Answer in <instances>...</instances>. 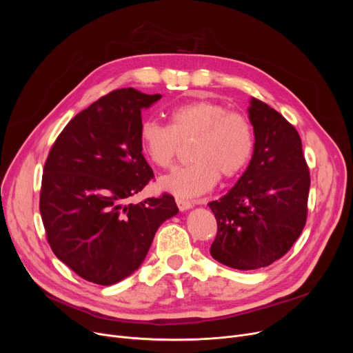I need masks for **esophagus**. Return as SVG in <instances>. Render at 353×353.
Wrapping results in <instances>:
<instances>
[{"label":"esophagus","mask_w":353,"mask_h":353,"mask_svg":"<svg viewBox=\"0 0 353 353\" xmlns=\"http://www.w3.org/2000/svg\"><path fill=\"white\" fill-rule=\"evenodd\" d=\"M176 203H177V208H179L181 212H186V210H189V209L193 208V203L189 201V200H184V199L176 197Z\"/></svg>","instance_id":"obj_1"}]
</instances>
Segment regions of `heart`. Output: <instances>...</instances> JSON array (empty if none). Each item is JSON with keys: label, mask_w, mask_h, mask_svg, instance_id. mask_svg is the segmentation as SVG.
Returning <instances> with one entry per match:
<instances>
[{"label": "heart", "mask_w": 353, "mask_h": 353, "mask_svg": "<svg viewBox=\"0 0 353 353\" xmlns=\"http://www.w3.org/2000/svg\"><path fill=\"white\" fill-rule=\"evenodd\" d=\"M170 124L143 120L139 140L143 154L160 169H170L181 144H189L192 164L160 180V186L183 197L214 188L217 179L232 181L245 172L254 152L250 120L213 100H196L174 107Z\"/></svg>", "instance_id": "obj_1"}]
</instances>
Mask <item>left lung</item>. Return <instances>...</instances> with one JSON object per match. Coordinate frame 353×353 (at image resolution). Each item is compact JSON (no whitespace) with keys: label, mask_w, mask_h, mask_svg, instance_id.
Listing matches in <instances>:
<instances>
[{"label":"left lung","mask_w":353,"mask_h":353,"mask_svg":"<svg viewBox=\"0 0 353 353\" xmlns=\"http://www.w3.org/2000/svg\"><path fill=\"white\" fill-rule=\"evenodd\" d=\"M254 152L234 186L209 208L217 221L210 254L239 270L272 265L301 236L310 174L296 128L266 103L250 99Z\"/></svg>","instance_id":"8db88e82"}]
</instances>
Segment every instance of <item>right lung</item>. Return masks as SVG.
<instances>
[{"label":"right lung","instance_id":"1","mask_svg":"<svg viewBox=\"0 0 353 353\" xmlns=\"http://www.w3.org/2000/svg\"><path fill=\"white\" fill-rule=\"evenodd\" d=\"M160 99L111 91L74 117L48 153L40 194L47 240L88 282L114 285L137 270L160 225L179 212L167 193L125 203L154 177L139 128L141 110Z\"/></svg>","mask_w":353,"mask_h":353}]
</instances>
